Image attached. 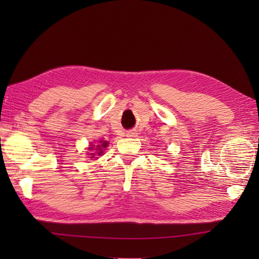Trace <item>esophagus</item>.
I'll return each mask as SVG.
<instances>
[{
	"instance_id": "1",
	"label": "esophagus",
	"mask_w": 259,
	"mask_h": 259,
	"mask_svg": "<svg viewBox=\"0 0 259 259\" xmlns=\"http://www.w3.org/2000/svg\"><path fill=\"white\" fill-rule=\"evenodd\" d=\"M126 137H130V138H135V137H137V133H136V131H128V133H126Z\"/></svg>"
}]
</instances>
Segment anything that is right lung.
I'll list each match as a JSON object with an SVG mask.
<instances>
[{
    "label": "right lung",
    "mask_w": 259,
    "mask_h": 259,
    "mask_svg": "<svg viewBox=\"0 0 259 259\" xmlns=\"http://www.w3.org/2000/svg\"><path fill=\"white\" fill-rule=\"evenodd\" d=\"M108 145H109L108 141H102V140L99 142V144L96 146V148H95V146L91 145L89 147V150H92L93 152L90 153V156H91L90 158H98V156H101L103 153V150L106 149Z\"/></svg>",
    "instance_id": "add662e5"
}]
</instances>
